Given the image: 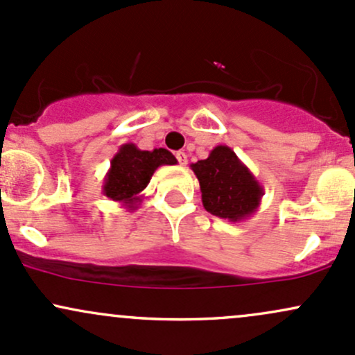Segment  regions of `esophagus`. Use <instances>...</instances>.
I'll list each match as a JSON object with an SVG mask.
<instances>
[{"label": "esophagus", "instance_id": "34e87169", "mask_svg": "<svg viewBox=\"0 0 355 355\" xmlns=\"http://www.w3.org/2000/svg\"><path fill=\"white\" fill-rule=\"evenodd\" d=\"M176 159H178L179 164H181V166L188 164V156H186V153H182V150H178V153H176Z\"/></svg>", "mask_w": 355, "mask_h": 355}]
</instances>
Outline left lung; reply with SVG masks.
I'll return each mask as SVG.
<instances>
[{
  "label": "left lung",
  "instance_id": "1",
  "mask_svg": "<svg viewBox=\"0 0 355 355\" xmlns=\"http://www.w3.org/2000/svg\"><path fill=\"white\" fill-rule=\"evenodd\" d=\"M201 188L202 206L214 216L240 223L258 209L265 191L254 174L228 146H216L209 156L191 164Z\"/></svg>",
  "mask_w": 355,
  "mask_h": 355
}]
</instances>
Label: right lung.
I'll list each match as a JSON object with an SVG mask.
<instances>
[{
    "mask_svg": "<svg viewBox=\"0 0 355 355\" xmlns=\"http://www.w3.org/2000/svg\"><path fill=\"white\" fill-rule=\"evenodd\" d=\"M178 159L167 149L141 150L129 142L119 147L110 161V169L103 178L102 193L127 209H135L142 202V191L161 166H174Z\"/></svg>",
    "mask_w": 355,
    "mask_h": 355,
    "instance_id": "add662e5",
    "label": "right lung"
}]
</instances>
